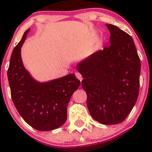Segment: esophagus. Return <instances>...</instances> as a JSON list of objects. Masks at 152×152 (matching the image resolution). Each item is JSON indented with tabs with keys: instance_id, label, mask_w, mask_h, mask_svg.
<instances>
[{
	"instance_id": "esophagus-1",
	"label": "esophagus",
	"mask_w": 152,
	"mask_h": 152,
	"mask_svg": "<svg viewBox=\"0 0 152 152\" xmlns=\"http://www.w3.org/2000/svg\"><path fill=\"white\" fill-rule=\"evenodd\" d=\"M75 76H76V77H77V79H79L80 81L82 80L83 77H82V76H81V75H80V73H78V72H76V73H75Z\"/></svg>"
}]
</instances>
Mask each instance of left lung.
<instances>
[{"label":"left lung","mask_w":152,"mask_h":152,"mask_svg":"<svg viewBox=\"0 0 152 152\" xmlns=\"http://www.w3.org/2000/svg\"><path fill=\"white\" fill-rule=\"evenodd\" d=\"M110 44L79 62L81 85L87 93L91 116L103 125L120 123L137 101L141 61L131 36L117 26L106 24Z\"/></svg>","instance_id":"left-lung-1"}]
</instances>
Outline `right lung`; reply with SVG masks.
I'll return each mask as SVG.
<instances>
[{
    "label": "right lung",
    "mask_w": 152,
    "mask_h": 152,
    "mask_svg": "<svg viewBox=\"0 0 152 152\" xmlns=\"http://www.w3.org/2000/svg\"><path fill=\"white\" fill-rule=\"evenodd\" d=\"M29 31L24 33L10 57L7 77L11 97L26 123L39 131H49L65 123L68 102L80 82L75 74L47 82L35 80L21 58V47Z\"/></svg>",
    "instance_id": "obj_1"
}]
</instances>
